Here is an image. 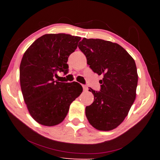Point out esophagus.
Instances as JSON below:
<instances>
[{
	"instance_id": "34e87169",
	"label": "esophagus",
	"mask_w": 160,
	"mask_h": 160,
	"mask_svg": "<svg viewBox=\"0 0 160 160\" xmlns=\"http://www.w3.org/2000/svg\"><path fill=\"white\" fill-rule=\"evenodd\" d=\"M82 88H83V90H84V91H87L88 90V87H87L86 85H82Z\"/></svg>"
}]
</instances>
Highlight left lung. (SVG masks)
<instances>
[{
	"mask_svg": "<svg viewBox=\"0 0 160 160\" xmlns=\"http://www.w3.org/2000/svg\"><path fill=\"white\" fill-rule=\"evenodd\" d=\"M78 47L92 71L103 75L100 91L89 90L94 102L85 108L87 118L94 128L111 131L123 122L135 99V61L120 45L103 39L83 38Z\"/></svg>",
	"mask_w": 160,
	"mask_h": 160,
	"instance_id": "left-lung-1",
	"label": "left lung"
}]
</instances>
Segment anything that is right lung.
<instances>
[{
  "label": "right lung",
  "mask_w": 160,
  "mask_h": 160,
  "mask_svg": "<svg viewBox=\"0 0 160 160\" xmlns=\"http://www.w3.org/2000/svg\"><path fill=\"white\" fill-rule=\"evenodd\" d=\"M80 39L66 34H44L24 53L20 66L22 92L32 117L42 125L61 123L70 104L82 93V87L77 82L54 80L58 71L68 73V59Z\"/></svg>",
  "instance_id": "right-lung-1"
}]
</instances>
